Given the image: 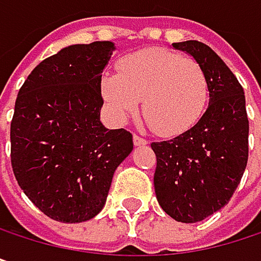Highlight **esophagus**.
Masks as SVG:
<instances>
[{"label": "esophagus", "instance_id": "34e87169", "mask_svg": "<svg viewBox=\"0 0 261 261\" xmlns=\"http://www.w3.org/2000/svg\"><path fill=\"white\" fill-rule=\"evenodd\" d=\"M133 142H134L136 146H145V145H148V140H145L143 137H140V136H137V134L133 136Z\"/></svg>", "mask_w": 261, "mask_h": 261}]
</instances>
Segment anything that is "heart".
Segmentation results:
<instances>
[{"label":"heart","mask_w":261,"mask_h":261,"mask_svg":"<svg viewBox=\"0 0 261 261\" xmlns=\"http://www.w3.org/2000/svg\"><path fill=\"white\" fill-rule=\"evenodd\" d=\"M118 75L101 81L102 96L116 119L137 112L163 137L189 131L202 116L208 101V80L202 66L163 48H146L124 57Z\"/></svg>","instance_id":"b5f03b06"}]
</instances>
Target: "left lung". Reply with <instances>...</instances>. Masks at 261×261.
Returning a JSON list of instances; mask_svg holds the SVG:
<instances>
[{"label":"left lung","instance_id":"1","mask_svg":"<svg viewBox=\"0 0 261 261\" xmlns=\"http://www.w3.org/2000/svg\"><path fill=\"white\" fill-rule=\"evenodd\" d=\"M198 62L208 80V107L180 136L151 143L157 157L154 189L160 207L175 221L199 222L228 204L248 163L249 122L243 87L205 43H172Z\"/></svg>","mask_w":261,"mask_h":261}]
</instances>
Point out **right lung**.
Here are the masks:
<instances>
[{
	"label": "right lung",
	"instance_id": "1",
	"mask_svg": "<svg viewBox=\"0 0 261 261\" xmlns=\"http://www.w3.org/2000/svg\"><path fill=\"white\" fill-rule=\"evenodd\" d=\"M115 43L69 45L40 62L19 89L10 125L12 168L48 218L77 224L104 207L133 136L99 121L101 77Z\"/></svg>",
	"mask_w": 261,
	"mask_h": 261
}]
</instances>
